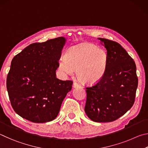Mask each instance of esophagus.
I'll return each mask as SVG.
<instances>
[{
  "label": "esophagus",
  "mask_w": 148,
  "mask_h": 148,
  "mask_svg": "<svg viewBox=\"0 0 148 148\" xmlns=\"http://www.w3.org/2000/svg\"><path fill=\"white\" fill-rule=\"evenodd\" d=\"M80 86V84H79L78 83H77V82H74L73 84V87L74 88H75L77 87H79Z\"/></svg>",
  "instance_id": "1"
}]
</instances>
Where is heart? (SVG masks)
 <instances>
[{
  "mask_svg": "<svg viewBox=\"0 0 148 148\" xmlns=\"http://www.w3.org/2000/svg\"><path fill=\"white\" fill-rule=\"evenodd\" d=\"M107 55L102 49L90 43H82L73 47L59 62V69L71 75L76 71L77 77L83 84H92L104 75Z\"/></svg>",
  "mask_w": 148,
  "mask_h": 148,
  "instance_id": "heart-1",
  "label": "heart"
}]
</instances>
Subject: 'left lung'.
Segmentation results:
<instances>
[{
    "mask_svg": "<svg viewBox=\"0 0 148 148\" xmlns=\"http://www.w3.org/2000/svg\"><path fill=\"white\" fill-rule=\"evenodd\" d=\"M98 39L107 49V64L102 79L86 88L84 110L92 121L110 122L125 114L134 104L138 86L136 67L120 44Z\"/></svg>",
    "mask_w": 148,
    "mask_h": 148,
    "instance_id": "8db88e82",
    "label": "left lung"
}]
</instances>
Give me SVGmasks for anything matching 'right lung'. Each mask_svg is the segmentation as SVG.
Segmentation results:
<instances>
[{"label":"right lung","mask_w":148,"mask_h":148,"mask_svg":"<svg viewBox=\"0 0 148 148\" xmlns=\"http://www.w3.org/2000/svg\"><path fill=\"white\" fill-rule=\"evenodd\" d=\"M64 37L30 44L13 58L6 80L10 102L21 117L34 123L55 119L73 82L56 78Z\"/></svg>","instance_id":"right-lung-1"}]
</instances>
